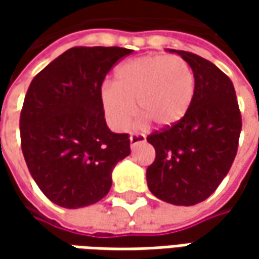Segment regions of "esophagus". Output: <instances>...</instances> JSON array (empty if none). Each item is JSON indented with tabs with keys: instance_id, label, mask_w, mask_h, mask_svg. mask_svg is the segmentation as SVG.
Returning a JSON list of instances; mask_svg holds the SVG:
<instances>
[{
	"instance_id": "1",
	"label": "esophagus",
	"mask_w": 259,
	"mask_h": 259,
	"mask_svg": "<svg viewBox=\"0 0 259 259\" xmlns=\"http://www.w3.org/2000/svg\"><path fill=\"white\" fill-rule=\"evenodd\" d=\"M145 141V135L143 134H133L130 137V144L131 147H135V145L141 144V143H144Z\"/></svg>"
}]
</instances>
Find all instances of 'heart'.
I'll use <instances>...</instances> for the list:
<instances>
[{
    "label": "heart",
    "instance_id": "1",
    "mask_svg": "<svg viewBox=\"0 0 259 259\" xmlns=\"http://www.w3.org/2000/svg\"><path fill=\"white\" fill-rule=\"evenodd\" d=\"M193 96V72L176 56H144L125 62L115 72V85L101 88L105 116L115 131L130 128L137 108L155 126L170 128L190 111Z\"/></svg>",
    "mask_w": 259,
    "mask_h": 259
}]
</instances>
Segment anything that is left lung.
<instances>
[{
	"mask_svg": "<svg viewBox=\"0 0 259 259\" xmlns=\"http://www.w3.org/2000/svg\"><path fill=\"white\" fill-rule=\"evenodd\" d=\"M171 52L193 70V104L179 124L147 137L155 148L147 184L167 203L193 206L213 193L229 171L242 118L234 83L219 67L190 52Z\"/></svg>",
	"mask_w": 259,
	"mask_h": 259,
	"instance_id": "left-lung-1",
	"label": "left lung"
}]
</instances>
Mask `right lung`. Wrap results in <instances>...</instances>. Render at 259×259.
Segmentation results:
<instances>
[{
    "mask_svg": "<svg viewBox=\"0 0 259 259\" xmlns=\"http://www.w3.org/2000/svg\"><path fill=\"white\" fill-rule=\"evenodd\" d=\"M122 47H72L34 76L20 115L21 150L31 177L66 209L108 194L111 173L130 155V135L105 121L101 88L114 65L131 55Z\"/></svg>",
    "mask_w": 259,
    "mask_h": 259,
    "instance_id": "obj_1",
    "label": "right lung"
}]
</instances>
